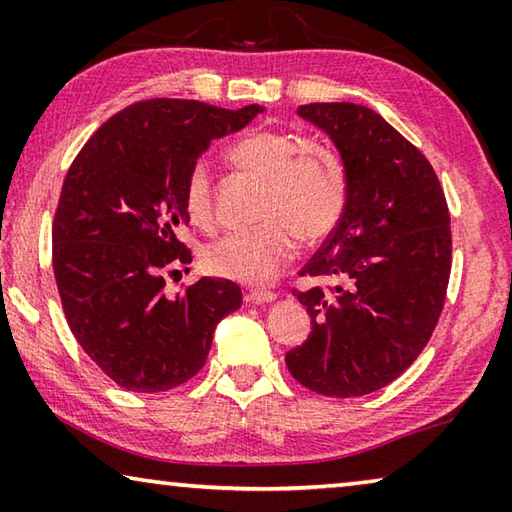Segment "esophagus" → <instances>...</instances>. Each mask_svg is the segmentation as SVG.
<instances>
[{"instance_id": "obj_1", "label": "esophagus", "mask_w": 512, "mask_h": 512, "mask_svg": "<svg viewBox=\"0 0 512 512\" xmlns=\"http://www.w3.org/2000/svg\"><path fill=\"white\" fill-rule=\"evenodd\" d=\"M277 298L275 291H264V289H253L248 293V300L250 302H257V305H262V302H273Z\"/></svg>"}]
</instances>
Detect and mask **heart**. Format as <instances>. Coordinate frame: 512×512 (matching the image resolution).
I'll return each mask as SVG.
<instances>
[{
  "label": "heart",
  "instance_id": "1",
  "mask_svg": "<svg viewBox=\"0 0 512 512\" xmlns=\"http://www.w3.org/2000/svg\"><path fill=\"white\" fill-rule=\"evenodd\" d=\"M241 169L266 180L259 203L262 223L232 230L203 248V266L212 275L241 284H264L282 271L305 244L332 235L348 203V169L325 142L305 140L300 133L259 128L232 146ZM185 212L198 228L216 221L212 173L196 162L185 180Z\"/></svg>",
  "mask_w": 512,
  "mask_h": 512
}]
</instances>
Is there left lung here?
<instances>
[{
  "instance_id": "8db88e82",
  "label": "left lung",
  "mask_w": 512,
  "mask_h": 512,
  "mask_svg": "<svg viewBox=\"0 0 512 512\" xmlns=\"http://www.w3.org/2000/svg\"><path fill=\"white\" fill-rule=\"evenodd\" d=\"M298 115L332 137L348 169V203L300 275L339 287L293 289L311 316L287 368L309 391L359 397L391 384L438 325L452 271L445 192L429 160L357 103H309Z\"/></svg>"
}]
</instances>
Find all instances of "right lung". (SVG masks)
I'll use <instances>...</instances> for the list:
<instances>
[{"instance_id":"obj_1","label":"right lung","mask_w":512,"mask_h":512,"mask_svg":"<svg viewBox=\"0 0 512 512\" xmlns=\"http://www.w3.org/2000/svg\"><path fill=\"white\" fill-rule=\"evenodd\" d=\"M262 110L137 101L112 115L67 171L51 230L60 302L85 354L126 391L162 393L192 379L219 320L241 307V289L219 277L176 296L164 287L192 262L178 239L189 223V169L212 140Z\"/></svg>"}]
</instances>
